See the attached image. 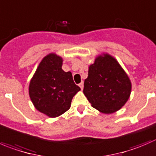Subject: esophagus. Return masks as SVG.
Returning <instances> with one entry per match:
<instances>
[{"label":"esophagus","mask_w":156,"mask_h":156,"mask_svg":"<svg viewBox=\"0 0 156 156\" xmlns=\"http://www.w3.org/2000/svg\"><path fill=\"white\" fill-rule=\"evenodd\" d=\"M79 87H80V88H81V90L83 89V88H84V82H83V81H81V82L80 83V84H79Z\"/></svg>","instance_id":"1"}]
</instances>
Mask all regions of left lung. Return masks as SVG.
I'll return each instance as SVG.
<instances>
[{
    "label": "left lung",
    "mask_w": 156,
    "mask_h": 156,
    "mask_svg": "<svg viewBox=\"0 0 156 156\" xmlns=\"http://www.w3.org/2000/svg\"><path fill=\"white\" fill-rule=\"evenodd\" d=\"M131 89L127 74L113 57L105 54L96 58L89 66L83 92L93 108L111 114L126 104Z\"/></svg>",
    "instance_id": "left-lung-1"
}]
</instances>
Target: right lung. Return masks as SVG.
Segmentation results:
<instances>
[{
	"label": "right lung",
	"instance_id": "right-lung-1",
	"mask_svg": "<svg viewBox=\"0 0 156 156\" xmlns=\"http://www.w3.org/2000/svg\"><path fill=\"white\" fill-rule=\"evenodd\" d=\"M62 62L55 54L44 57L29 85V95L34 107L51 118L68 111L73 97L81 90L74 82L71 72L62 70Z\"/></svg>",
	"mask_w": 156,
	"mask_h": 156
}]
</instances>
